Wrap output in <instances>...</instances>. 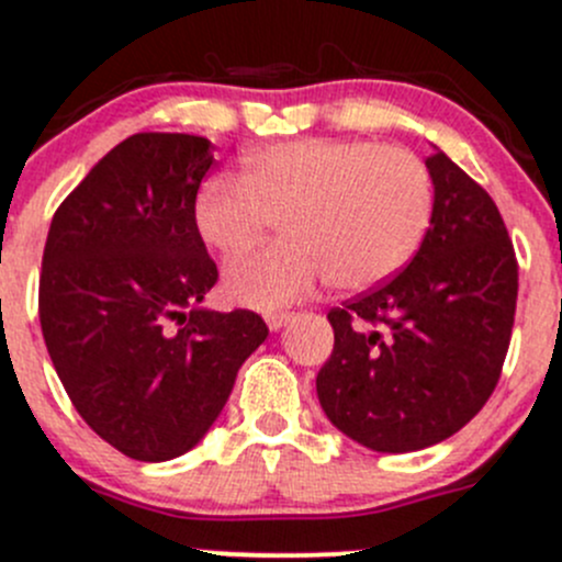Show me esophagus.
<instances>
[{
    "mask_svg": "<svg viewBox=\"0 0 562 562\" xmlns=\"http://www.w3.org/2000/svg\"><path fill=\"white\" fill-rule=\"evenodd\" d=\"M289 319H292L289 311H268V314H265V322H268L270 330H281Z\"/></svg>",
    "mask_w": 562,
    "mask_h": 562,
    "instance_id": "1",
    "label": "esophagus"
}]
</instances>
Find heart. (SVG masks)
Masks as SVG:
<instances>
[{
  "instance_id": "heart-1",
  "label": "heart",
  "mask_w": 562,
  "mask_h": 562,
  "mask_svg": "<svg viewBox=\"0 0 562 562\" xmlns=\"http://www.w3.org/2000/svg\"><path fill=\"white\" fill-rule=\"evenodd\" d=\"M279 218L283 237L226 273V294L276 308L319 281L363 292L418 254L435 218V180L402 147L360 138H297L248 155L243 175L210 177L193 202L204 246L237 259Z\"/></svg>"
}]
</instances>
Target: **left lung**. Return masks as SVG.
<instances>
[{"label":"left lung","mask_w":562,"mask_h":562,"mask_svg":"<svg viewBox=\"0 0 562 562\" xmlns=\"http://www.w3.org/2000/svg\"><path fill=\"white\" fill-rule=\"evenodd\" d=\"M435 218L413 262L330 308L333 355L316 374L330 424L380 453L437 446L497 387L519 265L497 204L446 153L426 158Z\"/></svg>","instance_id":"1"}]
</instances>
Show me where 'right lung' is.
Listing matches in <instances>:
<instances>
[{
	"label": "right lung",
	"instance_id": "obj_1",
	"mask_svg": "<svg viewBox=\"0 0 562 562\" xmlns=\"http://www.w3.org/2000/svg\"><path fill=\"white\" fill-rule=\"evenodd\" d=\"M210 142L136 133L57 207L41 270L48 355L100 440L136 462L191 451L224 409L259 314L202 308L218 281L193 224Z\"/></svg>",
	"mask_w": 562,
	"mask_h": 562
}]
</instances>
